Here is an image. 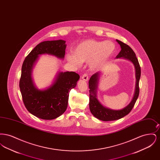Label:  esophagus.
Returning <instances> with one entry per match:
<instances>
[{"instance_id": "obj_1", "label": "esophagus", "mask_w": 160, "mask_h": 160, "mask_svg": "<svg viewBox=\"0 0 160 160\" xmlns=\"http://www.w3.org/2000/svg\"><path fill=\"white\" fill-rule=\"evenodd\" d=\"M88 78H89V77H88V76L86 74H84L82 77V79L84 81H85V82H87L88 80Z\"/></svg>"}]
</instances>
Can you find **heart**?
I'll list each match as a JSON object with an SVG mask.
<instances>
[{
  "label": "heart",
  "instance_id": "obj_1",
  "mask_svg": "<svg viewBox=\"0 0 160 160\" xmlns=\"http://www.w3.org/2000/svg\"><path fill=\"white\" fill-rule=\"evenodd\" d=\"M116 44L111 41L87 39L80 42L74 49V54L67 56L69 62L80 67L82 62H88L92 70H97L116 52Z\"/></svg>",
  "mask_w": 160,
  "mask_h": 160
}]
</instances>
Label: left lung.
<instances>
[{
  "label": "left lung",
  "instance_id": "8db88e82",
  "mask_svg": "<svg viewBox=\"0 0 160 160\" xmlns=\"http://www.w3.org/2000/svg\"><path fill=\"white\" fill-rule=\"evenodd\" d=\"M121 46V50L116 58H123L130 61L134 66L136 73V87L133 98L128 105L121 110H113L104 106L97 98V89L101 72H97L92 76L89 81V108L92 114L96 118L102 121H111L121 119L127 115L132 109L139 95V80L141 75V69L136 54L132 48L122 41L116 39Z\"/></svg>",
  "mask_w": 160,
  "mask_h": 160
}]
</instances>
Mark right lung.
<instances>
[{"instance_id":"add662e5","label":"right lung","mask_w":160,"mask_h":160,"mask_svg":"<svg viewBox=\"0 0 160 160\" xmlns=\"http://www.w3.org/2000/svg\"><path fill=\"white\" fill-rule=\"evenodd\" d=\"M66 41L62 39L39 43L23 62L20 89L24 104L31 114L38 118L51 120L59 117L68 106L69 93L76 86L80 76L75 72H59L48 88L39 89L32 78L33 67L39 56L48 54L63 59Z\"/></svg>"}]
</instances>
